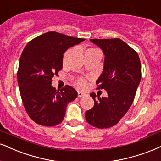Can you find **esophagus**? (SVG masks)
<instances>
[{"label":"esophagus","instance_id":"obj_1","mask_svg":"<svg viewBox=\"0 0 161 161\" xmlns=\"http://www.w3.org/2000/svg\"><path fill=\"white\" fill-rule=\"evenodd\" d=\"M86 93H83V92H78V97H84V96H86Z\"/></svg>","mask_w":161,"mask_h":161}]
</instances>
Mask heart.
<instances>
[{"instance_id": "1", "label": "heart", "mask_w": 161, "mask_h": 161, "mask_svg": "<svg viewBox=\"0 0 161 161\" xmlns=\"http://www.w3.org/2000/svg\"><path fill=\"white\" fill-rule=\"evenodd\" d=\"M77 85H78V86L80 87V88H84V87H86V81H85V79H80L77 81Z\"/></svg>"}]
</instances>
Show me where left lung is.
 <instances>
[{
	"label": "left lung",
	"instance_id": "1",
	"mask_svg": "<svg viewBox=\"0 0 161 161\" xmlns=\"http://www.w3.org/2000/svg\"><path fill=\"white\" fill-rule=\"evenodd\" d=\"M103 52L104 64L97 80L98 88L105 89L108 96L96 100L92 109L86 112L87 122L97 128L115 125L132 105L141 80V63L137 52L120 39H92Z\"/></svg>",
	"mask_w": 161,
	"mask_h": 161
}]
</instances>
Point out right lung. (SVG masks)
<instances>
[{"instance_id": "1", "label": "right lung", "mask_w": 161, "mask_h": 161, "mask_svg": "<svg viewBox=\"0 0 161 161\" xmlns=\"http://www.w3.org/2000/svg\"><path fill=\"white\" fill-rule=\"evenodd\" d=\"M85 40L49 31L33 39L23 50L18 84L25 109L38 125H58L64 118L67 104L76 98L77 92L69 86L56 91L52 79L63 67L64 53Z\"/></svg>"}]
</instances>
